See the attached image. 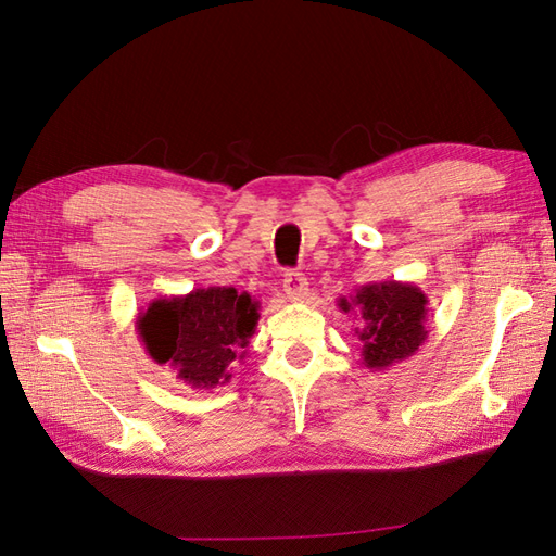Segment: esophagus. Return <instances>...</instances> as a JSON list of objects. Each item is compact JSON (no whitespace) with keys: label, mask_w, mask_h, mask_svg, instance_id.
Returning a JSON list of instances; mask_svg holds the SVG:
<instances>
[{"label":"esophagus","mask_w":556,"mask_h":556,"mask_svg":"<svg viewBox=\"0 0 556 556\" xmlns=\"http://www.w3.org/2000/svg\"><path fill=\"white\" fill-rule=\"evenodd\" d=\"M282 288H285V294H288L290 301H301L308 294V280H306L304 274L290 271V274H285Z\"/></svg>","instance_id":"esophagus-1"}]
</instances>
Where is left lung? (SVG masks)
Instances as JSON below:
<instances>
[{
  "label": "left lung",
  "instance_id": "obj_1",
  "mask_svg": "<svg viewBox=\"0 0 556 556\" xmlns=\"http://www.w3.org/2000/svg\"><path fill=\"white\" fill-rule=\"evenodd\" d=\"M427 294L413 282L382 280L368 282L355 296L339 299L343 313L359 311L362 327L355 329L362 343V364L371 371H384L413 357L427 341Z\"/></svg>",
  "mask_w": 556,
  "mask_h": 556
}]
</instances>
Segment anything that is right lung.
Returning a JSON list of instances; mask_svg holds the SVG:
<instances>
[{"mask_svg": "<svg viewBox=\"0 0 556 556\" xmlns=\"http://www.w3.org/2000/svg\"><path fill=\"white\" fill-rule=\"evenodd\" d=\"M260 319V301L233 288H199L164 296L137 317L139 339L155 364H169L192 390H215L231 380V368Z\"/></svg>", "mask_w": 556, "mask_h": 556, "instance_id": "right-lung-1", "label": "right lung"}]
</instances>
